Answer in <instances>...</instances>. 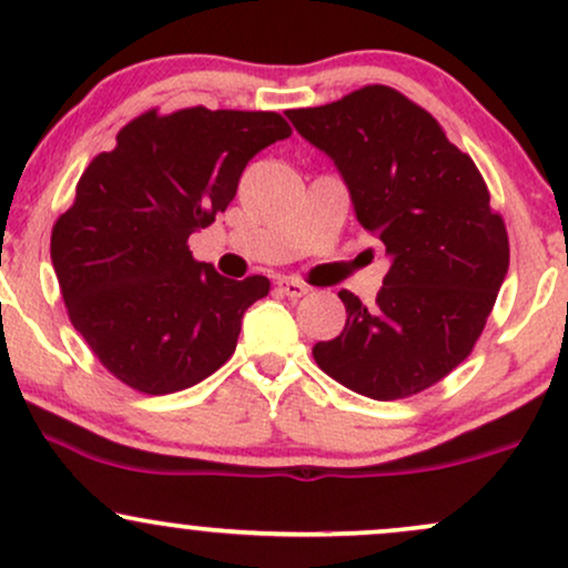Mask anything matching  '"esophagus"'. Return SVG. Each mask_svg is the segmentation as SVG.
Segmentation results:
<instances>
[{"label": "esophagus", "instance_id": "1", "mask_svg": "<svg viewBox=\"0 0 568 568\" xmlns=\"http://www.w3.org/2000/svg\"><path fill=\"white\" fill-rule=\"evenodd\" d=\"M277 288L283 291L285 296H291V298H302V296H306V293H310V285L302 283V280H293V277L280 280Z\"/></svg>", "mask_w": 568, "mask_h": 568}]
</instances>
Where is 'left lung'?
I'll return each mask as SVG.
<instances>
[{
    "mask_svg": "<svg viewBox=\"0 0 568 568\" xmlns=\"http://www.w3.org/2000/svg\"><path fill=\"white\" fill-rule=\"evenodd\" d=\"M285 114L334 160L357 221L393 262L376 304L338 291L347 323L312 347L317 366L374 400L433 387L473 352L510 266L484 175L433 114L387 84Z\"/></svg>",
    "mask_w": 568,
    "mask_h": 568,
    "instance_id": "8db88e82",
    "label": "left lung"
}]
</instances>
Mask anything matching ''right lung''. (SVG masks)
I'll list each match as a JSON object with an SVG mask.
<instances>
[{
    "label": "right lung",
    "mask_w": 568,
    "mask_h": 568,
    "mask_svg": "<svg viewBox=\"0 0 568 568\" xmlns=\"http://www.w3.org/2000/svg\"><path fill=\"white\" fill-rule=\"evenodd\" d=\"M288 135L277 112L149 109L84 168L50 258L71 325L122 384L179 393L230 361L270 280L221 277L194 262L189 234L211 226L247 162Z\"/></svg>",
    "instance_id": "right-lung-1"
}]
</instances>
